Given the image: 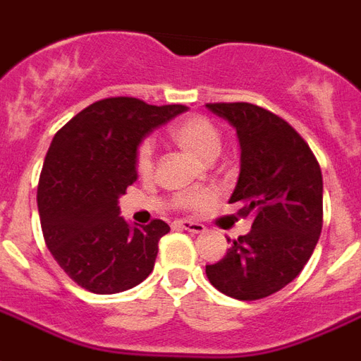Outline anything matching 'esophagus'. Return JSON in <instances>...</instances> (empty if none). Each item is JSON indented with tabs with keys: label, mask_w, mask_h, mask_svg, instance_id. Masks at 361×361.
I'll list each match as a JSON object with an SVG mask.
<instances>
[{
	"label": "esophagus",
	"mask_w": 361,
	"mask_h": 361,
	"mask_svg": "<svg viewBox=\"0 0 361 361\" xmlns=\"http://www.w3.org/2000/svg\"><path fill=\"white\" fill-rule=\"evenodd\" d=\"M178 228L186 230V232H192V234H202L203 230H205V226H203L202 222H194V221H177L175 222Z\"/></svg>",
	"instance_id": "1"
}]
</instances>
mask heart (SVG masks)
Wrapping results in <instances>:
<instances>
[{"label": "heart", "mask_w": 361, "mask_h": 361, "mask_svg": "<svg viewBox=\"0 0 361 361\" xmlns=\"http://www.w3.org/2000/svg\"><path fill=\"white\" fill-rule=\"evenodd\" d=\"M171 139L173 142L188 152L194 158L202 159V161H213V159L221 154L222 148V135L216 129V126L205 116H186V118L178 119L175 126L171 127ZM135 164L137 171L140 175H148L152 171V142L150 140H142L137 148V156H135ZM211 196L205 192H194V194H186V196L178 197V203L183 207H202L205 203H209Z\"/></svg>", "instance_id": "b5f03b06"}]
</instances>
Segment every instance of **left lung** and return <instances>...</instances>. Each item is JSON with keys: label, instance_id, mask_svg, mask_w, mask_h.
Returning a JSON list of instances; mask_svg holds the SVG:
<instances>
[{"label": "left lung", "instance_id": "1", "mask_svg": "<svg viewBox=\"0 0 361 361\" xmlns=\"http://www.w3.org/2000/svg\"><path fill=\"white\" fill-rule=\"evenodd\" d=\"M205 106L238 133L240 178L230 203H242L240 215L253 216L251 232L234 240L205 274L228 297L264 299L293 281L312 257L324 224L322 169L310 146L280 116L251 102Z\"/></svg>", "mask_w": 361, "mask_h": 361}]
</instances>
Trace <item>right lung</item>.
Segmentation results:
<instances>
[{"mask_svg": "<svg viewBox=\"0 0 361 361\" xmlns=\"http://www.w3.org/2000/svg\"><path fill=\"white\" fill-rule=\"evenodd\" d=\"M188 108L152 106L133 97L93 102L59 129L43 161L37 211L45 243L70 280L91 293L139 286L154 270L169 224L131 226L118 200L137 180V148L146 135Z\"/></svg>", "mask_w": 361, "mask_h": 361, "instance_id": "add662e5", "label": "right lung"}]
</instances>
